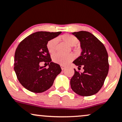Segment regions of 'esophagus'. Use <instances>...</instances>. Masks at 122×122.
I'll list each match as a JSON object with an SVG mask.
<instances>
[{
	"label": "esophagus",
	"mask_w": 122,
	"mask_h": 122,
	"mask_svg": "<svg viewBox=\"0 0 122 122\" xmlns=\"http://www.w3.org/2000/svg\"><path fill=\"white\" fill-rule=\"evenodd\" d=\"M61 68L62 70H64L65 69V66H63V65H61Z\"/></svg>",
	"instance_id": "esophagus-1"
}]
</instances>
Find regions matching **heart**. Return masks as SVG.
I'll use <instances>...</instances> for the list:
<instances>
[{"label": "heart", "instance_id": "1", "mask_svg": "<svg viewBox=\"0 0 122 122\" xmlns=\"http://www.w3.org/2000/svg\"><path fill=\"white\" fill-rule=\"evenodd\" d=\"M59 39L62 40L66 44L69 46H75L78 43L77 38L71 34H64L59 37ZM57 40L53 38L50 40L47 43V49L50 54H53L56 50ZM74 57L72 54L68 55H61L59 54H55L52 56V60L54 62L61 65H66L73 60Z\"/></svg>", "mask_w": 122, "mask_h": 122}]
</instances>
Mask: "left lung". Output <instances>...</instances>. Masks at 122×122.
<instances>
[{
    "label": "left lung",
    "mask_w": 122,
    "mask_h": 122,
    "mask_svg": "<svg viewBox=\"0 0 122 122\" xmlns=\"http://www.w3.org/2000/svg\"><path fill=\"white\" fill-rule=\"evenodd\" d=\"M80 42L81 56L73 62L82 73L77 72L71 79V88L77 94L89 96L96 94L102 87L109 70L108 56L104 45L89 32L72 33Z\"/></svg>",
    "instance_id": "1"
}]
</instances>
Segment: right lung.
<instances>
[{
	"label": "right lung",
	"instance_id": "1",
	"mask_svg": "<svg viewBox=\"0 0 122 122\" xmlns=\"http://www.w3.org/2000/svg\"><path fill=\"white\" fill-rule=\"evenodd\" d=\"M61 33L38 31L20 42L15 53L14 71L23 87L34 93H41L52 86L61 72L60 65L51 62L46 45ZM41 62L48 63L49 68L40 67Z\"/></svg>",
	"mask_w": 122,
	"mask_h": 122
}]
</instances>
